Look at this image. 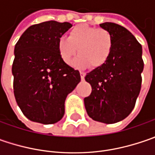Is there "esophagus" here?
<instances>
[{"label": "esophagus", "instance_id": "obj_1", "mask_svg": "<svg viewBox=\"0 0 155 155\" xmlns=\"http://www.w3.org/2000/svg\"><path fill=\"white\" fill-rule=\"evenodd\" d=\"M85 72H83V71H80V76H81V79L84 80V77H85Z\"/></svg>", "mask_w": 155, "mask_h": 155}]
</instances>
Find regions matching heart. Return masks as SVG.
<instances>
[{"label":"heart","mask_w":155,"mask_h":155,"mask_svg":"<svg viewBox=\"0 0 155 155\" xmlns=\"http://www.w3.org/2000/svg\"><path fill=\"white\" fill-rule=\"evenodd\" d=\"M114 45V38L110 31L81 24L74 27L68 34V39H58L57 48L65 64H71L77 53L79 56L74 61L76 68H100L110 58Z\"/></svg>","instance_id":"1"}]
</instances>
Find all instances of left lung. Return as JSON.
<instances>
[{
    "label": "left lung",
    "instance_id": "8db88e82",
    "mask_svg": "<svg viewBox=\"0 0 155 155\" xmlns=\"http://www.w3.org/2000/svg\"><path fill=\"white\" fill-rule=\"evenodd\" d=\"M100 27L112 33L114 45L107 63L87 73L92 91L84 102L91 119L110 124L125 119L134 109L144 64L142 47L128 29L112 22Z\"/></svg>",
    "mask_w": 155,
    "mask_h": 155
}]
</instances>
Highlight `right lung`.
<instances>
[{"instance_id":"add662e5","label":"right lung","mask_w":155,"mask_h":155,"mask_svg":"<svg viewBox=\"0 0 155 155\" xmlns=\"http://www.w3.org/2000/svg\"><path fill=\"white\" fill-rule=\"evenodd\" d=\"M72 25L45 21L29 27L15 46L12 66L18 106L30 121L56 123L64 115V101L80 82L78 71L62 60L58 39Z\"/></svg>"}]
</instances>
